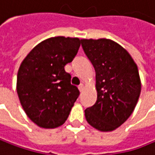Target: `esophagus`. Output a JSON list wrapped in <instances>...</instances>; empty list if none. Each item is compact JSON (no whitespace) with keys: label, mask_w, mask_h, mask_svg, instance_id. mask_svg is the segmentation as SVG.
Segmentation results:
<instances>
[{"label":"esophagus","mask_w":155,"mask_h":155,"mask_svg":"<svg viewBox=\"0 0 155 155\" xmlns=\"http://www.w3.org/2000/svg\"><path fill=\"white\" fill-rule=\"evenodd\" d=\"M84 88V84H80L78 85V89H79V91H80V92H83Z\"/></svg>","instance_id":"1"}]
</instances>
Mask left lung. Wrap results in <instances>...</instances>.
<instances>
[{"mask_svg":"<svg viewBox=\"0 0 155 155\" xmlns=\"http://www.w3.org/2000/svg\"><path fill=\"white\" fill-rule=\"evenodd\" d=\"M96 72L97 101L84 110L87 123L98 130L112 131L132 114L141 92L137 64L118 43L108 39H81Z\"/></svg>","mask_w":155,"mask_h":155,"instance_id":"obj_1","label":"left lung"}]
</instances>
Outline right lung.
Here are the masks:
<instances>
[{"label": "right lung", "mask_w": 155, "mask_h": 155, "mask_svg": "<svg viewBox=\"0 0 155 155\" xmlns=\"http://www.w3.org/2000/svg\"><path fill=\"white\" fill-rule=\"evenodd\" d=\"M80 39L53 37L34 47L17 72V92L27 116L38 126L53 129L65 123L79 91L64 66L71 62Z\"/></svg>", "instance_id": "add662e5"}]
</instances>
